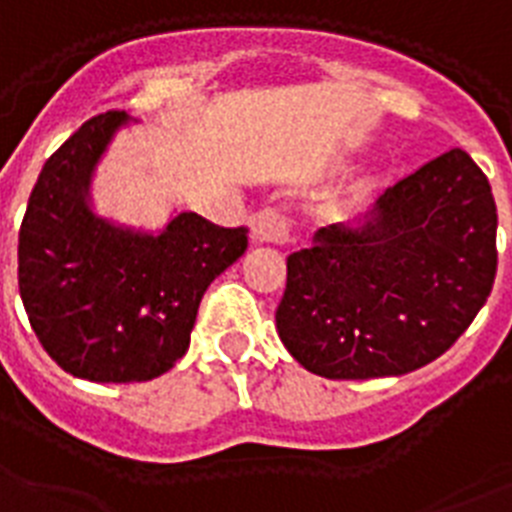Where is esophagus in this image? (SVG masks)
Returning <instances> with one entry per match:
<instances>
[{"label": "esophagus", "mask_w": 512, "mask_h": 512, "mask_svg": "<svg viewBox=\"0 0 512 512\" xmlns=\"http://www.w3.org/2000/svg\"><path fill=\"white\" fill-rule=\"evenodd\" d=\"M289 239V221L273 208H265L249 218V242L255 247H276Z\"/></svg>", "instance_id": "34e87169"}]
</instances>
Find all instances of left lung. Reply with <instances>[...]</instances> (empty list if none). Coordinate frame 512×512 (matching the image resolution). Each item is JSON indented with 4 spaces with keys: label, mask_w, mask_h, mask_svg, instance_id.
<instances>
[{
    "label": "left lung",
    "mask_w": 512,
    "mask_h": 512,
    "mask_svg": "<svg viewBox=\"0 0 512 512\" xmlns=\"http://www.w3.org/2000/svg\"><path fill=\"white\" fill-rule=\"evenodd\" d=\"M492 187L453 148L388 187L362 226L333 223L286 260L283 346L330 380L435 362L484 307L497 273Z\"/></svg>",
    "instance_id": "obj_1"
}]
</instances>
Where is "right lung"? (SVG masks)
Masks as SVG:
<instances>
[{"label":"right lung","instance_id":"add662e5","mask_svg":"<svg viewBox=\"0 0 512 512\" xmlns=\"http://www.w3.org/2000/svg\"><path fill=\"white\" fill-rule=\"evenodd\" d=\"M106 111L44 163L17 242V283L46 354L90 382H143L190 349L213 278L247 249V229L179 213L161 231L98 216L90 184L122 127Z\"/></svg>","mask_w":512,"mask_h":512}]
</instances>
